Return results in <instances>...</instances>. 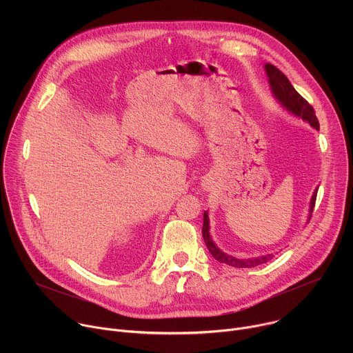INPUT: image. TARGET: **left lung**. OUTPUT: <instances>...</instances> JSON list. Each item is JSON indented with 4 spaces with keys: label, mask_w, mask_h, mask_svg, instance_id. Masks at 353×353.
<instances>
[{
    "label": "left lung",
    "mask_w": 353,
    "mask_h": 353,
    "mask_svg": "<svg viewBox=\"0 0 353 353\" xmlns=\"http://www.w3.org/2000/svg\"><path fill=\"white\" fill-rule=\"evenodd\" d=\"M265 71L267 75L270 78V85L272 88L274 94L276 96V99L279 102L293 114L301 117L303 120H306L307 123H310V125H313L316 130H320V124H319V119L316 116V112L313 109V106L307 102V100L301 96L289 82V79L285 77V74L282 71H279L275 65L272 64H265ZM316 196H317V190L314 191L313 196H312V203H310V214L313 212V208L316 205ZM203 237L204 241L210 250V253L212 254V257L219 261L223 263L226 265L230 267H236V268H251L256 267L260 264H264L267 261H270L272 259V254H267V256H261L259 259H248V260H239L234 259L232 256H228L214 244V241L211 240L210 236V219H208V214L207 211L204 212V225H203Z\"/></svg>",
    "instance_id": "obj_1"
}]
</instances>
